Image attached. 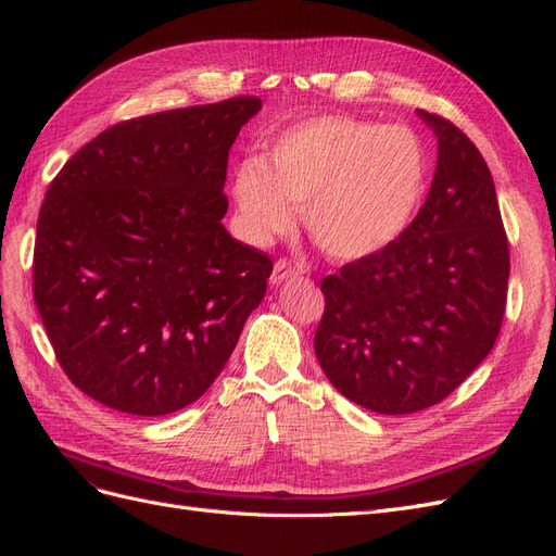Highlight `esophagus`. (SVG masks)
I'll use <instances>...</instances> for the list:
<instances>
[{
  "label": "esophagus",
  "mask_w": 556,
  "mask_h": 556,
  "mask_svg": "<svg viewBox=\"0 0 556 556\" xmlns=\"http://www.w3.org/2000/svg\"><path fill=\"white\" fill-rule=\"evenodd\" d=\"M298 275H300V267H298V265H293L291 261H286V258H279V261L275 263V267H273L270 283H273V286H279V283L289 281V279L298 277Z\"/></svg>",
  "instance_id": "1"
}]
</instances>
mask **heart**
<instances>
[{
    "mask_svg": "<svg viewBox=\"0 0 556 556\" xmlns=\"http://www.w3.org/2000/svg\"><path fill=\"white\" fill-rule=\"evenodd\" d=\"M426 178L428 155L415 130L323 114L279 132L265 160H242L233 199L250 240L291 231L293 205H302L312 240L330 258L353 263L405 233Z\"/></svg>",
    "mask_w": 556,
    "mask_h": 556,
    "instance_id": "b5f03b06",
    "label": "heart"
}]
</instances>
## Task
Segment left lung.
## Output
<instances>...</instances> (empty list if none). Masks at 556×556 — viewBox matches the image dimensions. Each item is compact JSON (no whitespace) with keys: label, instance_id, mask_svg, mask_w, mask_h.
I'll return each mask as SVG.
<instances>
[{"label":"left lung","instance_id":"1","mask_svg":"<svg viewBox=\"0 0 556 556\" xmlns=\"http://www.w3.org/2000/svg\"><path fill=\"white\" fill-rule=\"evenodd\" d=\"M417 114L438 137L421 211L394 244L320 283V368L380 415L444 401L488 357L506 309L508 240L488 164L454 123Z\"/></svg>","mask_w":556,"mask_h":556}]
</instances>
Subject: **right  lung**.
<instances>
[{"instance_id": "1", "label": "right lung", "mask_w": 556, "mask_h": 556, "mask_svg": "<svg viewBox=\"0 0 556 556\" xmlns=\"http://www.w3.org/2000/svg\"><path fill=\"white\" fill-rule=\"evenodd\" d=\"M261 98L116 123L40 205L34 300L71 382L118 413L203 396L267 291L273 261L222 217L226 162Z\"/></svg>"}]
</instances>
